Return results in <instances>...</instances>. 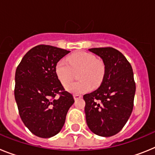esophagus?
<instances>
[{"label":"esophagus","instance_id":"esophagus-1","mask_svg":"<svg viewBox=\"0 0 155 155\" xmlns=\"http://www.w3.org/2000/svg\"><path fill=\"white\" fill-rule=\"evenodd\" d=\"M81 98V94H74V98L75 100L79 99V98Z\"/></svg>","mask_w":155,"mask_h":155}]
</instances>
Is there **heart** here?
<instances>
[{
	"instance_id": "heart-1",
	"label": "heart",
	"mask_w": 155,
	"mask_h": 155,
	"mask_svg": "<svg viewBox=\"0 0 155 155\" xmlns=\"http://www.w3.org/2000/svg\"><path fill=\"white\" fill-rule=\"evenodd\" d=\"M68 63L61 60L57 63L55 73L63 85L66 86L73 80L74 72L78 71V78L80 81L74 82L67 87V90L74 94H82L91 91L92 87L101 84L105 75V65L96 60L93 54L86 52L74 53L68 58Z\"/></svg>"
}]
</instances>
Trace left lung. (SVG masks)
<instances>
[{
    "mask_svg": "<svg viewBox=\"0 0 155 155\" xmlns=\"http://www.w3.org/2000/svg\"><path fill=\"white\" fill-rule=\"evenodd\" d=\"M88 50L102 58L105 75L98 89L83 96L87 125L98 136H113L125 126L134 108L136 84L132 67L114 48Z\"/></svg>",
    "mask_w": 155,
    "mask_h": 155,
    "instance_id": "1",
    "label": "left lung"
}]
</instances>
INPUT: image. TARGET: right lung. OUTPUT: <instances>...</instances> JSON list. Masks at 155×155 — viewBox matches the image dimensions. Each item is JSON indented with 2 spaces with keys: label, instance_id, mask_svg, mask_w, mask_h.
I'll list each match as a JSON object with an SVG mask.
<instances>
[{
  "label": "right lung",
  "instance_id": "1",
  "mask_svg": "<svg viewBox=\"0 0 155 155\" xmlns=\"http://www.w3.org/2000/svg\"><path fill=\"white\" fill-rule=\"evenodd\" d=\"M69 53L55 46L39 45L23 57L16 69L15 98L19 115L25 126L39 137L58 134L74 102L55 73L57 63Z\"/></svg>",
  "mask_w": 155,
  "mask_h": 155
}]
</instances>
